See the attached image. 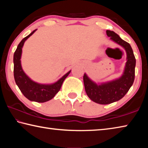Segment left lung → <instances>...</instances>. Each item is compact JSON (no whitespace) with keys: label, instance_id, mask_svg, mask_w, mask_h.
<instances>
[{"label":"left lung","instance_id":"8db88e82","mask_svg":"<svg viewBox=\"0 0 148 148\" xmlns=\"http://www.w3.org/2000/svg\"><path fill=\"white\" fill-rule=\"evenodd\" d=\"M106 34L110 39L124 47L127 52V61L123 74L120 78L99 86L84 74V83L87 96L93 102L101 104L112 103L119 101L126 95L133 84L136 66V59L131 45L122 40L114 31L107 30Z\"/></svg>","mask_w":148,"mask_h":148}]
</instances>
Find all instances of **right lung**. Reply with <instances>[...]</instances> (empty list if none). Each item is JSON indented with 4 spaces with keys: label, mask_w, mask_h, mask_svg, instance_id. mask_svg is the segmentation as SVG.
<instances>
[{
    "label": "right lung",
    "mask_w": 148,
    "mask_h": 148,
    "mask_svg": "<svg viewBox=\"0 0 148 148\" xmlns=\"http://www.w3.org/2000/svg\"><path fill=\"white\" fill-rule=\"evenodd\" d=\"M32 31L28 36L25 37L17 46L14 55V76L17 86L20 91L29 101L37 102H45L53 99L61 89L62 83L65 78L69 76L71 71L62 76L61 79L51 85H43L37 84L31 80L25 74L21 65V56L22 53V47L24 42L29 38L34 32Z\"/></svg>",
    "instance_id": "right-lung-1"
}]
</instances>
